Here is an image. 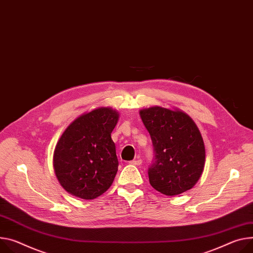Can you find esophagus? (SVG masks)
<instances>
[{"label":"esophagus","instance_id":"obj_1","mask_svg":"<svg viewBox=\"0 0 253 253\" xmlns=\"http://www.w3.org/2000/svg\"><path fill=\"white\" fill-rule=\"evenodd\" d=\"M130 165H133V166H140L142 164V160L137 158V159H134V160H131V162L129 163Z\"/></svg>","mask_w":253,"mask_h":253}]
</instances>
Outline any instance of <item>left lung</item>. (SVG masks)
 Here are the masks:
<instances>
[{"mask_svg": "<svg viewBox=\"0 0 253 253\" xmlns=\"http://www.w3.org/2000/svg\"><path fill=\"white\" fill-rule=\"evenodd\" d=\"M139 114L154 148V162L148 169L151 187L167 196L191 190L203 173L206 159L196 123L178 109L153 106Z\"/></svg>", "mask_w": 253, "mask_h": 253, "instance_id": "1", "label": "left lung"}]
</instances>
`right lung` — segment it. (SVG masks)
Listing matches in <instances>:
<instances>
[{
	"label": "right lung",
	"instance_id": "add662e5",
	"mask_svg": "<svg viewBox=\"0 0 253 253\" xmlns=\"http://www.w3.org/2000/svg\"><path fill=\"white\" fill-rule=\"evenodd\" d=\"M119 113L100 107L74 120L60 136L53 153V168L60 186L84 200L103 195L118 170L116 146L111 133Z\"/></svg>",
	"mask_w": 253,
	"mask_h": 253
}]
</instances>
